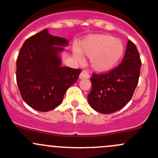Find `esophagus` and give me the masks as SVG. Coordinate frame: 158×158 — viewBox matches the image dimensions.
Instances as JSON below:
<instances>
[{"mask_svg": "<svg viewBox=\"0 0 158 158\" xmlns=\"http://www.w3.org/2000/svg\"><path fill=\"white\" fill-rule=\"evenodd\" d=\"M89 73L86 71V70H83V71L81 72V73H80V75H79V78L80 79H85V78H89Z\"/></svg>", "mask_w": 158, "mask_h": 158, "instance_id": "34e87169", "label": "esophagus"}]
</instances>
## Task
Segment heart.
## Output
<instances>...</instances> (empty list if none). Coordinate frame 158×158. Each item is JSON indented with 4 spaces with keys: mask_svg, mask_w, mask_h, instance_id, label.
Here are the masks:
<instances>
[{
    "mask_svg": "<svg viewBox=\"0 0 158 158\" xmlns=\"http://www.w3.org/2000/svg\"><path fill=\"white\" fill-rule=\"evenodd\" d=\"M122 41L106 34H97L87 37L80 47V51L73 48V55L79 62L83 56L90 57L92 67L99 73H106L114 69L124 54Z\"/></svg>",
    "mask_w": 158,
    "mask_h": 158,
    "instance_id": "heart-1",
    "label": "heart"
}]
</instances>
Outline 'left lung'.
I'll return each mask as SVG.
<instances>
[{
	"label": "left lung",
	"mask_w": 158,
	"mask_h": 158,
	"mask_svg": "<svg viewBox=\"0 0 158 158\" xmlns=\"http://www.w3.org/2000/svg\"><path fill=\"white\" fill-rule=\"evenodd\" d=\"M121 64L108 73H92V90L88 100L92 109L101 114H112L122 109L132 97L141 68L135 44L128 40Z\"/></svg>",
	"instance_id": "1"
}]
</instances>
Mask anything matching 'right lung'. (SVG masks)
I'll list each match as a JSON object with an SVG mask.
<instances>
[{
    "label": "right lung",
    "instance_id": "add662e5",
    "mask_svg": "<svg viewBox=\"0 0 158 158\" xmlns=\"http://www.w3.org/2000/svg\"><path fill=\"white\" fill-rule=\"evenodd\" d=\"M68 40L51 35L47 29L26 40L16 60V81L24 102L48 112L60 105L77 81L81 69L61 66L59 52Z\"/></svg>",
    "mask_w": 158,
    "mask_h": 158
}]
</instances>
